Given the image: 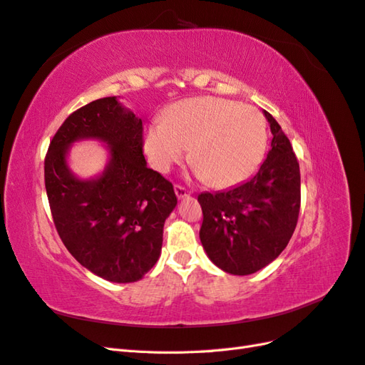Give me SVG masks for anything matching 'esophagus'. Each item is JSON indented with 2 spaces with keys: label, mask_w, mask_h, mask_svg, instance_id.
<instances>
[{
  "label": "esophagus",
  "mask_w": 365,
  "mask_h": 365,
  "mask_svg": "<svg viewBox=\"0 0 365 365\" xmlns=\"http://www.w3.org/2000/svg\"><path fill=\"white\" fill-rule=\"evenodd\" d=\"M175 195H176V197H178V200H184L185 196H189V190L184 189L182 185L176 184V185H175Z\"/></svg>",
  "instance_id": "34e87169"
}]
</instances>
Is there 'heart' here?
<instances>
[{
	"instance_id": "heart-1",
	"label": "heart",
	"mask_w": 365,
	"mask_h": 365,
	"mask_svg": "<svg viewBox=\"0 0 365 365\" xmlns=\"http://www.w3.org/2000/svg\"><path fill=\"white\" fill-rule=\"evenodd\" d=\"M267 146V126L251 106L217 97H193L175 103L164 123L145 135V152L153 168L168 172L185 149L189 161L213 189H230L259 168Z\"/></svg>"
}]
</instances>
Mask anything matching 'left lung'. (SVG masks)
I'll list each match as a JSON object with an SVG mask.
<instances>
[{
	"label": "left lung",
	"instance_id": "8db88e82",
	"mask_svg": "<svg viewBox=\"0 0 365 365\" xmlns=\"http://www.w3.org/2000/svg\"><path fill=\"white\" fill-rule=\"evenodd\" d=\"M263 114L272 140L259 170L228 190L197 196L204 215L201 244L217 268L233 275L257 272L277 259L300 212V165L280 125Z\"/></svg>",
	"mask_w": 365,
	"mask_h": 365
}]
</instances>
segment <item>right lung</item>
<instances>
[{"label":"right lung","instance_id":"add662e5","mask_svg":"<svg viewBox=\"0 0 365 365\" xmlns=\"http://www.w3.org/2000/svg\"><path fill=\"white\" fill-rule=\"evenodd\" d=\"M97 139L108 152L93 179L68 164L74 142ZM46 190L54 225L71 256L108 282H138L160 259L163 227L176 207L173 185L148 168L143 121L117 97L74 111L53 137L46 157Z\"/></svg>","mask_w":365,"mask_h":365}]
</instances>
